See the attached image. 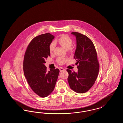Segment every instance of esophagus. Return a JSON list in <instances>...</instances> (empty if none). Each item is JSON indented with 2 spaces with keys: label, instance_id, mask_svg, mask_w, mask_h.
Instances as JSON below:
<instances>
[{
  "label": "esophagus",
  "instance_id": "esophagus-1",
  "mask_svg": "<svg viewBox=\"0 0 123 123\" xmlns=\"http://www.w3.org/2000/svg\"><path fill=\"white\" fill-rule=\"evenodd\" d=\"M59 70H60V72H61V71H63L64 70V69L63 68H62V67H59Z\"/></svg>",
  "mask_w": 123,
  "mask_h": 123
}]
</instances>
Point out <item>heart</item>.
I'll list each match as a JSON object with an SVG mask.
<instances>
[{
  "mask_svg": "<svg viewBox=\"0 0 123 123\" xmlns=\"http://www.w3.org/2000/svg\"><path fill=\"white\" fill-rule=\"evenodd\" d=\"M57 41L59 44L64 49L68 50L69 49L70 51L72 50L71 46L73 44V41L71 38L68 35H62L57 39ZM55 47V43L52 41L49 45V50L50 52H53ZM67 61V59L61 57H59L57 58V62L59 64H63L64 62Z\"/></svg>",
  "mask_w": 123,
  "mask_h": 123,
  "instance_id": "1",
  "label": "heart"
}]
</instances>
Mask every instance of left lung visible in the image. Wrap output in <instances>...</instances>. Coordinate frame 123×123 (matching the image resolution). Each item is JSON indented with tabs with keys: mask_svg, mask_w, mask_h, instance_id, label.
<instances>
[{
	"mask_svg": "<svg viewBox=\"0 0 123 123\" xmlns=\"http://www.w3.org/2000/svg\"><path fill=\"white\" fill-rule=\"evenodd\" d=\"M76 39L74 59L77 62V72L67 69L70 88L78 93H84L93 86L99 71L97 54L92 41L87 36L73 32Z\"/></svg>",
	"mask_w": 123,
	"mask_h": 123,
	"instance_id": "1",
	"label": "left lung"
}]
</instances>
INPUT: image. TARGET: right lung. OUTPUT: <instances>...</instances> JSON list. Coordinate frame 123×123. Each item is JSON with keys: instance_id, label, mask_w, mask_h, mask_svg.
<instances>
[{"instance_id": "right-lung-1", "label": "right lung", "mask_w": 123, "mask_h": 123, "mask_svg": "<svg viewBox=\"0 0 123 123\" xmlns=\"http://www.w3.org/2000/svg\"><path fill=\"white\" fill-rule=\"evenodd\" d=\"M54 36L46 33L35 37L30 42L24 57V74L32 90L41 97L54 90L59 76L58 69L47 71L46 59L50 55L49 45Z\"/></svg>"}]
</instances>
